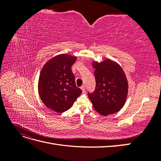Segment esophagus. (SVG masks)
<instances>
[{
    "mask_svg": "<svg viewBox=\"0 0 161 161\" xmlns=\"http://www.w3.org/2000/svg\"><path fill=\"white\" fill-rule=\"evenodd\" d=\"M80 89H82V92H85V85H82V86L80 87Z\"/></svg>",
    "mask_w": 161,
    "mask_h": 161,
    "instance_id": "1",
    "label": "esophagus"
}]
</instances>
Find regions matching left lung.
I'll return each instance as SVG.
<instances>
[{
  "label": "left lung",
  "mask_w": 161,
  "mask_h": 161,
  "mask_svg": "<svg viewBox=\"0 0 161 161\" xmlns=\"http://www.w3.org/2000/svg\"><path fill=\"white\" fill-rule=\"evenodd\" d=\"M95 69V91L88 92L94 109L102 115H108L119 111L125 104L128 84L121 67L111 60L92 62Z\"/></svg>",
  "instance_id": "left-lung-1"
}]
</instances>
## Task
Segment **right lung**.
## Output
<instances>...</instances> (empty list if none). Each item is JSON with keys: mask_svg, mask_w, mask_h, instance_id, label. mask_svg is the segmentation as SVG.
Listing matches in <instances>:
<instances>
[{"mask_svg": "<svg viewBox=\"0 0 161 161\" xmlns=\"http://www.w3.org/2000/svg\"><path fill=\"white\" fill-rule=\"evenodd\" d=\"M76 57L60 54L48 60L42 68L38 91L44 105L58 113L70 109L82 90L76 86L71 66Z\"/></svg>", "mask_w": 161, "mask_h": 161, "instance_id": "obj_1", "label": "right lung"}]
</instances>
